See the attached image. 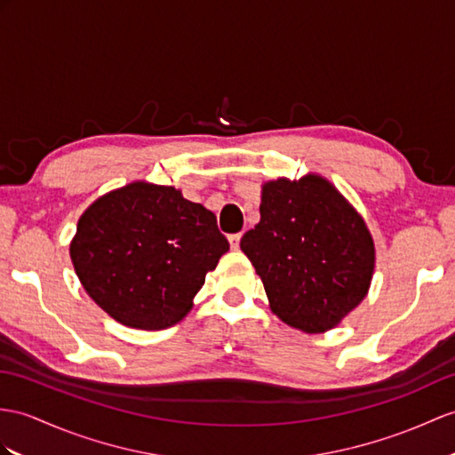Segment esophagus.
Segmentation results:
<instances>
[{
  "mask_svg": "<svg viewBox=\"0 0 455 455\" xmlns=\"http://www.w3.org/2000/svg\"><path fill=\"white\" fill-rule=\"evenodd\" d=\"M228 239H229V245H231V249H239V243H241V234H234V235H229Z\"/></svg>",
  "mask_w": 455,
  "mask_h": 455,
  "instance_id": "esophagus-1",
  "label": "esophagus"
}]
</instances>
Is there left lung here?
I'll use <instances>...</instances> for the list:
<instances>
[{"label":"left lung","instance_id":"1","mask_svg":"<svg viewBox=\"0 0 455 455\" xmlns=\"http://www.w3.org/2000/svg\"><path fill=\"white\" fill-rule=\"evenodd\" d=\"M270 308L307 334L336 328L369 293L374 241L364 220L324 177L262 185L260 221L241 239Z\"/></svg>","mask_w":455,"mask_h":455}]
</instances>
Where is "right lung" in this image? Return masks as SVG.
<instances>
[{"instance_id":"right-lung-1","label":"right lung","mask_w":455,"mask_h":455,"mask_svg":"<svg viewBox=\"0 0 455 455\" xmlns=\"http://www.w3.org/2000/svg\"><path fill=\"white\" fill-rule=\"evenodd\" d=\"M229 251L216 216L175 187L132 181L100 196L71 241L75 272L117 323L164 330L193 308L206 272Z\"/></svg>"}]
</instances>
